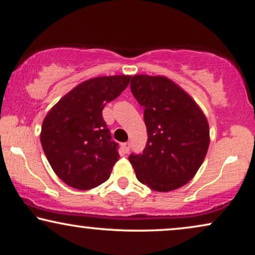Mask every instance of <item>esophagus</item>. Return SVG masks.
<instances>
[{"mask_svg":"<svg viewBox=\"0 0 255 255\" xmlns=\"http://www.w3.org/2000/svg\"><path fill=\"white\" fill-rule=\"evenodd\" d=\"M123 149H124V151L125 152H128V150H130V143H124V144H123Z\"/></svg>","mask_w":255,"mask_h":255,"instance_id":"1","label":"esophagus"}]
</instances>
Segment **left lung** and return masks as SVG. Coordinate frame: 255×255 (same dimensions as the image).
<instances>
[{
  "instance_id": "obj_1",
  "label": "left lung",
  "mask_w": 255,
  "mask_h": 255,
  "mask_svg": "<svg viewBox=\"0 0 255 255\" xmlns=\"http://www.w3.org/2000/svg\"><path fill=\"white\" fill-rule=\"evenodd\" d=\"M131 92L144 110L147 143L130 155L137 180L155 191H171L196 175L209 146L206 116L183 89L162 75H133Z\"/></svg>"
}]
</instances>
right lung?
<instances>
[{"label":"right lung","mask_w":255,"mask_h":255,"mask_svg":"<svg viewBox=\"0 0 255 255\" xmlns=\"http://www.w3.org/2000/svg\"><path fill=\"white\" fill-rule=\"evenodd\" d=\"M130 79L131 75H110L85 80L46 115L41 145L53 170L70 187L89 190L109 180L119 153L102 112Z\"/></svg>","instance_id":"add662e5"}]
</instances>
